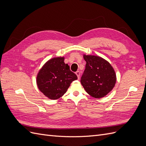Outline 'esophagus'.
<instances>
[{
  "instance_id": "obj_1",
  "label": "esophagus",
  "mask_w": 146,
  "mask_h": 146,
  "mask_svg": "<svg viewBox=\"0 0 146 146\" xmlns=\"http://www.w3.org/2000/svg\"><path fill=\"white\" fill-rule=\"evenodd\" d=\"M76 74L77 75V78H78V79H79L80 78V72L79 71H77L76 72Z\"/></svg>"
}]
</instances>
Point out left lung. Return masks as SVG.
Here are the masks:
<instances>
[{
  "label": "left lung",
  "mask_w": 146,
  "mask_h": 146,
  "mask_svg": "<svg viewBox=\"0 0 146 146\" xmlns=\"http://www.w3.org/2000/svg\"><path fill=\"white\" fill-rule=\"evenodd\" d=\"M86 62L80 82L87 93L92 98H104L115 86L116 75L108 61L100 56L83 55Z\"/></svg>",
  "instance_id": "left-lung-1"
}]
</instances>
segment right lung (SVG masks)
Segmentation results:
<instances>
[{"label":"right lung","mask_w":146,"mask_h":146,"mask_svg":"<svg viewBox=\"0 0 146 146\" xmlns=\"http://www.w3.org/2000/svg\"><path fill=\"white\" fill-rule=\"evenodd\" d=\"M64 57H54L44 64L36 76V85L42 93L51 100L61 98L73 81L77 79L70 71Z\"/></svg>","instance_id":"right-lung-1"}]
</instances>
